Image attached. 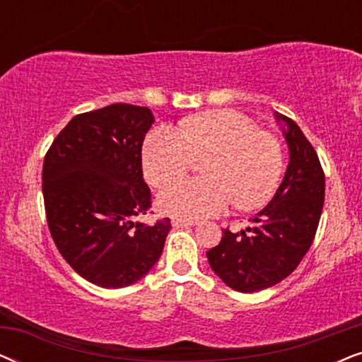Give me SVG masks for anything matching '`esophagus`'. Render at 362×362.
Returning <instances> with one entry per match:
<instances>
[{
  "mask_svg": "<svg viewBox=\"0 0 362 362\" xmlns=\"http://www.w3.org/2000/svg\"><path fill=\"white\" fill-rule=\"evenodd\" d=\"M173 227H192L196 226L197 222L196 221H191V219H180V217H175V219L171 221Z\"/></svg>",
  "mask_w": 362,
  "mask_h": 362,
  "instance_id": "1",
  "label": "esophagus"
}]
</instances>
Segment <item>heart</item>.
<instances>
[{
    "label": "heart",
    "mask_w": 362,
    "mask_h": 362,
    "mask_svg": "<svg viewBox=\"0 0 362 362\" xmlns=\"http://www.w3.org/2000/svg\"><path fill=\"white\" fill-rule=\"evenodd\" d=\"M194 158H206L204 177L176 181L160 192L158 207L168 216L201 219L219 214L230 201L255 209L274 194L284 166L274 136L240 113L214 110L187 118L182 133L153 128L143 143V175L151 186H165L185 175Z\"/></svg>",
    "instance_id": "heart-1"
}]
</instances>
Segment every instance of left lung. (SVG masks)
<instances>
[{
  "instance_id": "obj_1",
  "label": "left lung",
  "mask_w": 362,
  "mask_h": 362,
  "mask_svg": "<svg viewBox=\"0 0 362 362\" xmlns=\"http://www.w3.org/2000/svg\"><path fill=\"white\" fill-rule=\"evenodd\" d=\"M290 161L272 201L245 230H222L207 262L232 290L254 293L286 279L313 244L325 202V173L315 148L291 118L275 112Z\"/></svg>"
}]
</instances>
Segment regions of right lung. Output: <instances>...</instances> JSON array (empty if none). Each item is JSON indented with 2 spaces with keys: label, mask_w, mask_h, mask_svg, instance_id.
Returning a JSON list of instances; mask_svg holds the SVG:
<instances>
[{
  "label": "right lung",
  "mask_w": 362,
  "mask_h": 362,
  "mask_svg": "<svg viewBox=\"0 0 362 362\" xmlns=\"http://www.w3.org/2000/svg\"><path fill=\"white\" fill-rule=\"evenodd\" d=\"M150 108L113 103L81 113L52 141L42 166L49 230L64 260L102 288L143 279L161 257L171 221L133 217L151 206L141 146Z\"/></svg>",
  "instance_id": "1"
}]
</instances>
